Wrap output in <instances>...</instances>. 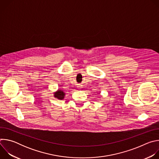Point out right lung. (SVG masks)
<instances>
[{
  "mask_svg": "<svg viewBox=\"0 0 159 159\" xmlns=\"http://www.w3.org/2000/svg\"><path fill=\"white\" fill-rule=\"evenodd\" d=\"M54 97L58 99L62 100L65 97V93L61 90H58L57 92L54 93Z\"/></svg>",
  "mask_w": 159,
  "mask_h": 159,
  "instance_id": "1",
  "label": "right lung"
}]
</instances>
